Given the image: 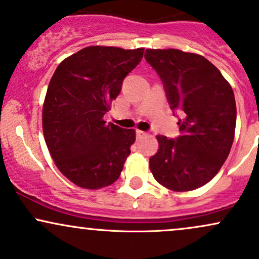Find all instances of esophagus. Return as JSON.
<instances>
[{
	"label": "esophagus",
	"instance_id": "34e87169",
	"mask_svg": "<svg viewBox=\"0 0 259 259\" xmlns=\"http://www.w3.org/2000/svg\"><path fill=\"white\" fill-rule=\"evenodd\" d=\"M147 135V133L146 132H142V130H136V136H138V138H142V136H146Z\"/></svg>",
	"mask_w": 259,
	"mask_h": 259
}]
</instances>
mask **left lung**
I'll return each mask as SVG.
<instances>
[{
    "mask_svg": "<svg viewBox=\"0 0 259 259\" xmlns=\"http://www.w3.org/2000/svg\"><path fill=\"white\" fill-rule=\"evenodd\" d=\"M145 58L164 86L180 135H158L150 158L154 179L173 191H190L212 180L234 141L236 103L231 86L208 59L180 50H146Z\"/></svg>",
    "mask_w": 259,
    "mask_h": 259,
    "instance_id": "1",
    "label": "left lung"
}]
</instances>
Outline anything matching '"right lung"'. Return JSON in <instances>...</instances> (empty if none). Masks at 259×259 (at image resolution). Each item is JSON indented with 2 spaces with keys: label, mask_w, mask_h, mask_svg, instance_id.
I'll use <instances>...</instances> for the list:
<instances>
[{
  "label": "right lung",
  "mask_w": 259,
  "mask_h": 259,
  "mask_svg": "<svg viewBox=\"0 0 259 259\" xmlns=\"http://www.w3.org/2000/svg\"><path fill=\"white\" fill-rule=\"evenodd\" d=\"M144 49L89 46L58 65L42 108L45 141L64 177L84 189L111 185L119 178L135 130L106 124L125 76Z\"/></svg>",
  "instance_id": "obj_1"
}]
</instances>
